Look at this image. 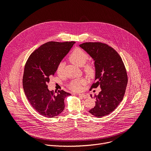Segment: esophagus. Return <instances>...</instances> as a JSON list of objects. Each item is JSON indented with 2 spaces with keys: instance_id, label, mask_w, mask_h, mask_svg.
Returning a JSON list of instances; mask_svg holds the SVG:
<instances>
[{
  "instance_id": "esophagus-1",
  "label": "esophagus",
  "mask_w": 151,
  "mask_h": 151,
  "mask_svg": "<svg viewBox=\"0 0 151 151\" xmlns=\"http://www.w3.org/2000/svg\"><path fill=\"white\" fill-rule=\"evenodd\" d=\"M78 96L83 99H87L88 98V95L86 94H79Z\"/></svg>"
}]
</instances>
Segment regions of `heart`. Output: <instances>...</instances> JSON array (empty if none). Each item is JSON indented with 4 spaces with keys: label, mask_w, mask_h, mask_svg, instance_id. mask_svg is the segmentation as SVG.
Masks as SVG:
<instances>
[{
    "label": "heart",
    "mask_w": 151,
    "mask_h": 151,
    "mask_svg": "<svg viewBox=\"0 0 151 151\" xmlns=\"http://www.w3.org/2000/svg\"><path fill=\"white\" fill-rule=\"evenodd\" d=\"M88 55L80 48L75 49L69 55V60L75 65L81 67L88 59ZM64 69V63L60 62L57 66V72L58 74H61ZM84 71L89 76H93L95 74L96 69L93 64H87L84 67ZM85 83L83 79H77L72 81L69 87L74 91H78L81 89V86Z\"/></svg>",
    "instance_id": "1"
}]
</instances>
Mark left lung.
I'll list each match as a JSON object with an SVG mask.
<instances>
[{
	"label": "left lung",
	"instance_id": "1",
	"mask_svg": "<svg viewBox=\"0 0 151 151\" xmlns=\"http://www.w3.org/2000/svg\"><path fill=\"white\" fill-rule=\"evenodd\" d=\"M79 47L94 61L95 82L91 88L100 87L101 90L94 96L96 105L89 112L101 118L112 113L122 100L128 82L127 71L120 55L108 45L85 42Z\"/></svg>",
	"mask_w": 151,
	"mask_h": 151
}]
</instances>
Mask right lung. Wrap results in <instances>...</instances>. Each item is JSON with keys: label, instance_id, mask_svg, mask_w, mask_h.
<instances>
[{"label": "right lung", "instance_id": "obj_1", "mask_svg": "<svg viewBox=\"0 0 151 151\" xmlns=\"http://www.w3.org/2000/svg\"><path fill=\"white\" fill-rule=\"evenodd\" d=\"M75 42H48L29 56L24 67L23 86L33 108L47 118H54L64 109V99L71 95L63 90L50 91L47 84L57 71L58 64Z\"/></svg>", "mask_w": 151, "mask_h": 151}]
</instances>
